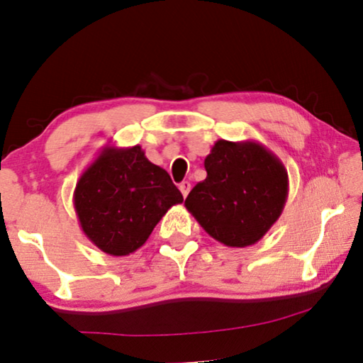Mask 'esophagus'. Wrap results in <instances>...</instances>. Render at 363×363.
I'll use <instances>...</instances> for the list:
<instances>
[{
  "instance_id": "esophagus-1",
  "label": "esophagus",
  "mask_w": 363,
  "mask_h": 363,
  "mask_svg": "<svg viewBox=\"0 0 363 363\" xmlns=\"http://www.w3.org/2000/svg\"><path fill=\"white\" fill-rule=\"evenodd\" d=\"M179 191H181V194H182V197L186 199V197H187V194H189V191H191V182L182 181V182L179 184Z\"/></svg>"
}]
</instances>
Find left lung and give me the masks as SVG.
Here are the masks:
<instances>
[{
	"label": "left lung",
	"instance_id": "left-lung-1",
	"mask_svg": "<svg viewBox=\"0 0 363 363\" xmlns=\"http://www.w3.org/2000/svg\"><path fill=\"white\" fill-rule=\"evenodd\" d=\"M203 166L207 179L192 189L186 208L225 246L256 245L282 215L289 197L282 161L252 140H218Z\"/></svg>",
	"mask_w": 363,
	"mask_h": 363
}]
</instances>
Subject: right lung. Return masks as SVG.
I'll list each match as a JSON object with an SVG mask.
<instances>
[{
	"instance_id": "obj_1",
	"label": "right lung",
	"mask_w": 363,
	"mask_h": 363,
	"mask_svg": "<svg viewBox=\"0 0 363 363\" xmlns=\"http://www.w3.org/2000/svg\"><path fill=\"white\" fill-rule=\"evenodd\" d=\"M182 200L169 174L148 161L140 145H107L73 192L81 230L111 256H128L142 247L167 210Z\"/></svg>"
}]
</instances>
